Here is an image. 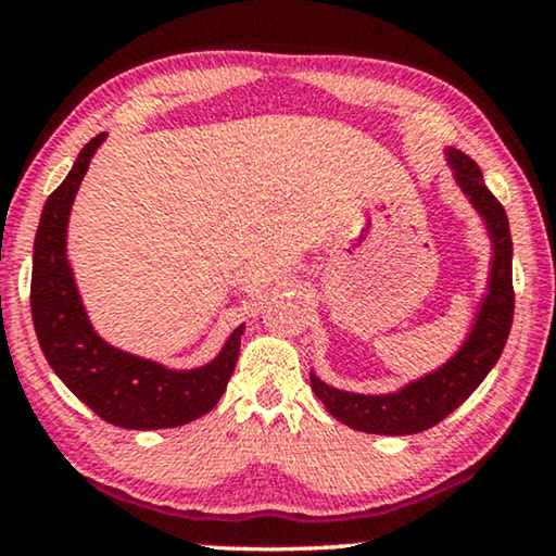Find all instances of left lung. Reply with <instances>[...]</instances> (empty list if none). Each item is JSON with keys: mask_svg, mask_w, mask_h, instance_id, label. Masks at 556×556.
<instances>
[{"mask_svg": "<svg viewBox=\"0 0 556 556\" xmlns=\"http://www.w3.org/2000/svg\"><path fill=\"white\" fill-rule=\"evenodd\" d=\"M448 166L454 168V179L462 192L469 197L477 213L488 226L493 241V266H490V285L484 294L480 313L465 346L431 375L405 384L403 390L390 395H356V392L336 390L311 375V388L328 413L356 431L407 435L420 433L426 428L441 424L448 413H454L501 359L505 341H508L513 307V241L505 207L495 194L484 187L480 166L467 153L448 149Z\"/></svg>", "mask_w": 556, "mask_h": 556, "instance_id": "1", "label": "left lung"}]
</instances>
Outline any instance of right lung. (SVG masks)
Here are the masks:
<instances>
[{
	"instance_id": "right-lung-1",
	"label": "right lung",
	"mask_w": 556,
	"mask_h": 556,
	"mask_svg": "<svg viewBox=\"0 0 556 556\" xmlns=\"http://www.w3.org/2000/svg\"><path fill=\"white\" fill-rule=\"evenodd\" d=\"M102 140L104 132L84 146L68 177L43 205L33 245L35 336L61 382L102 420L132 431L185 426L213 410L226 392L238 362L243 326H238L220 354L200 369H166L164 364L110 346L97 336L66 258V226L76 189Z\"/></svg>"
}]
</instances>
